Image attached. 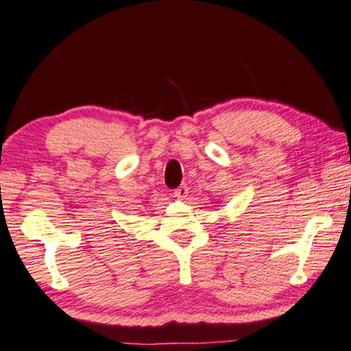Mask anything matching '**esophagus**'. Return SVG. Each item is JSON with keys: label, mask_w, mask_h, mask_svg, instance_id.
Wrapping results in <instances>:
<instances>
[{"label": "esophagus", "mask_w": 351, "mask_h": 351, "mask_svg": "<svg viewBox=\"0 0 351 351\" xmlns=\"http://www.w3.org/2000/svg\"><path fill=\"white\" fill-rule=\"evenodd\" d=\"M187 193H189V187H187V184H181L180 187H178L175 192H173V195H175V197H186L187 196Z\"/></svg>", "instance_id": "obj_1"}]
</instances>
